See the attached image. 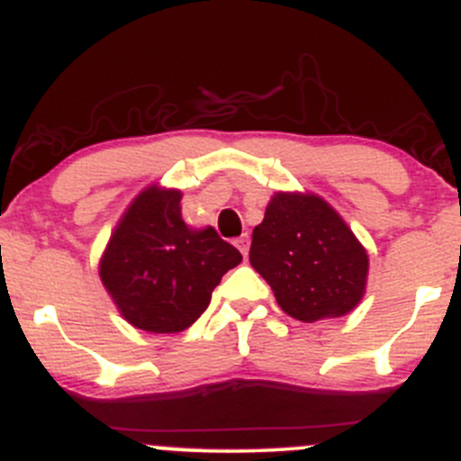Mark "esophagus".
<instances>
[{
  "mask_svg": "<svg viewBox=\"0 0 461 461\" xmlns=\"http://www.w3.org/2000/svg\"><path fill=\"white\" fill-rule=\"evenodd\" d=\"M236 248L240 249V254H243V257H248V249H249V236H248V234L239 236V239H236Z\"/></svg>",
  "mask_w": 461,
  "mask_h": 461,
  "instance_id": "1",
  "label": "esophagus"
}]
</instances>
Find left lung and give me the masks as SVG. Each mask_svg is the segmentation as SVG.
Masks as SVG:
<instances>
[{"label": "left lung", "mask_w": 461, "mask_h": 461, "mask_svg": "<svg viewBox=\"0 0 461 461\" xmlns=\"http://www.w3.org/2000/svg\"><path fill=\"white\" fill-rule=\"evenodd\" d=\"M249 263L270 284L281 311L299 321L354 311L369 270L354 231L312 194H275L252 231Z\"/></svg>", "instance_id": "1"}]
</instances>
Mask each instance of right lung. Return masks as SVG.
I'll return each instance as SVG.
<instances>
[{
  "label": "right lung",
  "mask_w": 461,
  "mask_h": 461,
  "mask_svg": "<svg viewBox=\"0 0 461 461\" xmlns=\"http://www.w3.org/2000/svg\"><path fill=\"white\" fill-rule=\"evenodd\" d=\"M182 194L149 186L123 213L98 275L122 315L149 333L185 330L207 311L222 275L243 261L213 227L182 221Z\"/></svg>",
  "instance_id": "add662e5"
}]
</instances>
